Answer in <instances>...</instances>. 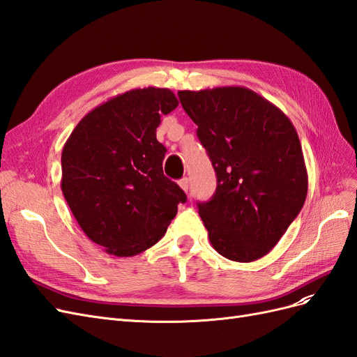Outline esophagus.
I'll return each mask as SVG.
<instances>
[{
    "label": "esophagus",
    "instance_id": "1",
    "mask_svg": "<svg viewBox=\"0 0 357 357\" xmlns=\"http://www.w3.org/2000/svg\"><path fill=\"white\" fill-rule=\"evenodd\" d=\"M178 186L185 190V192H188V189H189V178L188 177H185V178H181L180 181H178Z\"/></svg>",
    "mask_w": 357,
    "mask_h": 357
}]
</instances>
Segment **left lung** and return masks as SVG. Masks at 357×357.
I'll list each match as a JSON object with an SVG mask.
<instances>
[{"mask_svg": "<svg viewBox=\"0 0 357 357\" xmlns=\"http://www.w3.org/2000/svg\"><path fill=\"white\" fill-rule=\"evenodd\" d=\"M218 176L199 215L214 250L235 262L268 255L307 198L308 176L290 119L243 86L178 91Z\"/></svg>", "mask_w": 357, "mask_h": 357, "instance_id": "1", "label": "left lung"}]
</instances>
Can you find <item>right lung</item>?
<instances>
[{"label":"right lung","instance_id":"obj_1","mask_svg":"<svg viewBox=\"0 0 357 357\" xmlns=\"http://www.w3.org/2000/svg\"><path fill=\"white\" fill-rule=\"evenodd\" d=\"M178 105L165 88L132 89L95 107L62 149L61 189L88 238L128 257L155 245L186 193L164 176L160 117Z\"/></svg>","mask_w":357,"mask_h":357}]
</instances>
